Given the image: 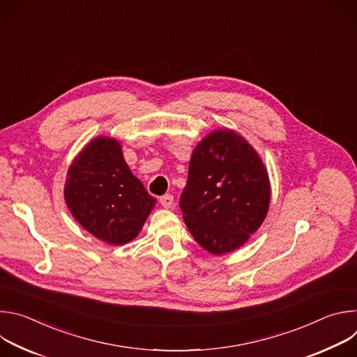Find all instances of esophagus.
<instances>
[{"label": "esophagus", "instance_id": "34e87169", "mask_svg": "<svg viewBox=\"0 0 357 357\" xmlns=\"http://www.w3.org/2000/svg\"><path fill=\"white\" fill-rule=\"evenodd\" d=\"M160 203L165 209H171L174 205V196L172 195H164L160 197Z\"/></svg>", "mask_w": 357, "mask_h": 357}]
</instances>
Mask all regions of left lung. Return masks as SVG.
I'll return each instance as SVG.
<instances>
[{
  "instance_id": "left-lung-1",
  "label": "left lung",
  "mask_w": 357,
  "mask_h": 357,
  "mask_svg": "<svg viewBox=\"0 0 357 357\" xmlns=\"http://www.w3.org/2000/svg\"><path fill=\"white\" fill-rule=\"evenodd\" d=\"M270 179L260 155L233 130H216L193 149L179 206L193 238L220 256L264 222Z\"/></svg>"
}]
</instances>
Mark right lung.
Here are the masks:
<instances>
[{
	"instance_id": "add662e5",
	"label": "right lung",
	"mask_w": 357,
	"mask_h": 357,
	"mask_svg": "<svg viewBox=\"0 0 357 357\" xmlns=\"http://www.w3.org/2000/svg\"><path fill=\"white\" fill-rule=\"evenodd\" d=\"M65 200L73 218L101 241L121 245L138 236L157 199L130 171L117 139H91L72 162Z\"/></svg>"
}]
</instances>
